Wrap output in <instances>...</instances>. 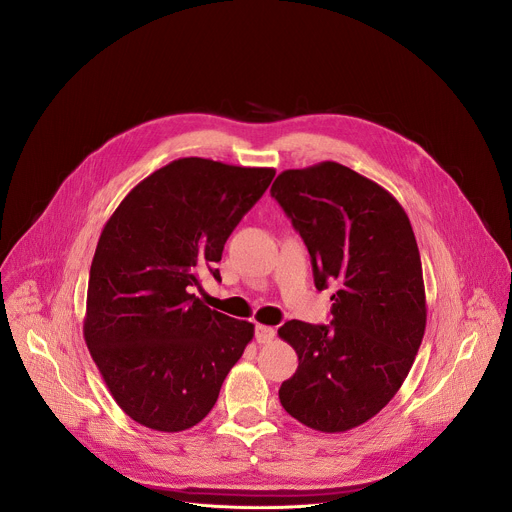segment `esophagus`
Wrapping results in <instances>:
<instances>
[{
	"mask_svg": "<svg viewBox=\"0 0 512 512\" xmlns=\"http://www.w3.org/2000/svg\"><path fill=\"white\" fill-rule=\"evenodd\" d=\"M255 338L257 342L265 344V342H271L275 338V330L271 326H263V324H257L255 326Z\"/></svg>",
	"mask_w": 512,
	"mask_h": 512,
	"instance_id": "esophagus-1",
	"label": "esophagus"
}]
</instances>
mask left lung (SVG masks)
I'll use <instances>...</instances> for the list:
<instances>
[{"instance_id":"8db88e82","label":"left lung","mask_w":512,"mask_h":512,"mask_svg":"<svg viewBox=\"0 0 512 512\" xmlns=\"http://www.w3.org/2000/svg\"><path fill=\"white\" fill-rule=\"evenodd\" d=\"M271 196L308 247L316 287H338L330 324L289 320L277 330L300 360L279 401L312 429L348 431L395 397L421 346L417 241L385 188L336 162L281 172Z\"/></svg>"}]
</instances>
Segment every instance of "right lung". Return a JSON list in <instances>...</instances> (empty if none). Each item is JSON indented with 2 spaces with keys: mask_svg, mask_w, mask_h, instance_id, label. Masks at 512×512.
<instances>
[{
  "mask_svg": "<svg viewBox=\"0 0 512 512\" xmlns=\"http://www.w3.org/2000/svg\"><path fill=\"white\" fill-rule=\"evenodd\" d=\"M273 168L180 158L139 182L111 214L91 263L85 340L117 405L156 431H184L214 407L253 324L192 291Z\"/></svg>",
  "mask_w": 512,
  "mask_h": 512,
  "instance_id": "add662e5",
  "label": "right lung"
}]
</instances>
